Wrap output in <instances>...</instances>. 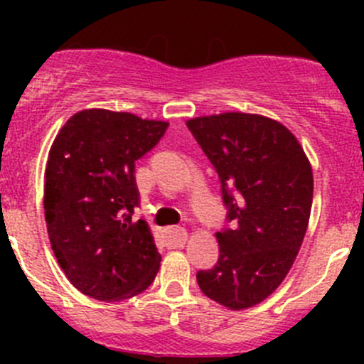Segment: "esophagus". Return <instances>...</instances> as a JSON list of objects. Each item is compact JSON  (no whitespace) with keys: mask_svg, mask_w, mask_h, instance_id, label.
Instances as JSON below:
<instances>
[{"mask_svg":"<svg viewBox=\"0 0 364 364\" xmlns=\"http://www.w3.org/2000/svg\"><path fill=\"white\" fill-rule=\"evenodd\" d=\"M186 237H188V234H186L183 227H174V229L165 230V245L168 248H181L186 243Z\"/></svg>","mask_w":364,"mask_h":364,"instance_id":"obj_1","label":"esophagus"}]
</instances>
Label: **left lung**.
<instances>
[{
    "label": "left lung",
    "mask_w": 364,
    "mask_h": 364,
    "mask_svg": "<svg viewBox=\"0 0 364 364\" xmlns=\"http://www.w3.org/2000/svg\"><path fill=\"white\" fill-rule=\"evenodd\" d=\"M186 127L218 172L234 229L216 232L218 262L197 284L229 310H247L280 287L310 222L314 172L303 146L262 114L192 117Z\"/></svg>",
    "instance_id": "left-lung-1"
}]
</instances>
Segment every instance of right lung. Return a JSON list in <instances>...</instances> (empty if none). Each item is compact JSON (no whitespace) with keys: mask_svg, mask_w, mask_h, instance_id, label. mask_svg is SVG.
<instances>
[{"mask_svg":"<svg viewBox=\"0 0 364 364\" xmlns=\"http://www.w3.org/2000/svg\"><path fill=\"white\" fill-rule=\"evenodd\" d=\"M167 121L84 109L60 128L46 165L47 234L70 284L98 301L141 294L160 253L139 205L135 160L155 148Z\"/></svg>","mask_w":364,"mask_h":364,"instance_id":"right-lung-1","label":"right lung"}]
</instances>
